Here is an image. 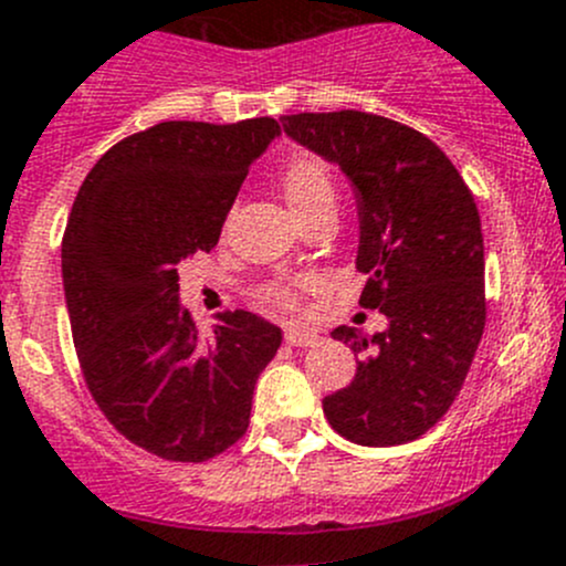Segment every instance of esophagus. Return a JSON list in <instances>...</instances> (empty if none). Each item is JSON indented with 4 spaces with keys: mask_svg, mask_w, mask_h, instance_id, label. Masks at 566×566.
Returning a JSON list of instances; mask_svg holds the SVG:
<instances>
[{
    "mask_svg": "<svg viewBox=\"0 0 566 566\" xmlns=\"http://www.w3.org/2000/svg\"><path fill=\"white\" fill-rule=\"evenodd\" d=\"M317 334L310 332V328H298V326H290L284 328V343L293 345V348H306V345H315L317 343Z\"/></svg>",
    "mask_w": 566,
    "mask_h": 566,
    "instance_id": "1",
    "label": "esophagus"
}]
</instances>
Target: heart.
Wrapping results in <instances>:
<instances>
[{"label":"heart","instance_id":"1","mask_svg":"<svg viewBox=\"0 0 566 566\" xmlns=\"http://www.w3.org/2000/svg\"><path fill=\"white\" fill-rule=\"evenodd\" d=\"M282 188L301 221L317 216V212L337 210V185H334L332 171L315 157H298L290 163L282 174ZM262 301L282 306V310H293L298 295H295L293 284L271 282L262 287Z\"/></svg>","mask_w":566,"mask_h":566}]
</instances>
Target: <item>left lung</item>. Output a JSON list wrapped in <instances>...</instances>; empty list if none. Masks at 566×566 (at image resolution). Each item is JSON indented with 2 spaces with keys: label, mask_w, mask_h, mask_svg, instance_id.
Here are the masks:
<instances>
[{
  "label": "left lung",
  "mask_w": 566,
  "mask_h": 566,
  "mask_svg": "<svg viewBox=\"0 0 566 566\" xmlns=\"http://www.w3.org/2000/svg\"><path fill=\"white\" fill-rule=\"evenodd\" d=\"M282 126L354 182L359 304L389 321L378 334L334 328L361 359L323 411L356 446H403L451 409L484 334L479 207L446 151L398 120L339 109L284 115Z\"/></svg>",
  "instance_id": "1"
}]
</instances>
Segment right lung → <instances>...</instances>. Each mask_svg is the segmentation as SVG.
<instances>
[{
	"label": "right lung",
	"instance_id": "1",
	"mask_svg": "<svg viewBox=\"0 0 566 566\" xmlns=\"http://www.w3.org/2000/svg\"><path fill=\"white\" fill-rule=\"evenodd\" d=\"M276 118L163 120L104 151L63 234V287L82 376L118 434L168 462H207L249 429L282 328L223 312L201 337L179 262L216 249Z\"/></svg>",
	"mask_w": 566,
	"mask_h": 566
}]
</instances>
